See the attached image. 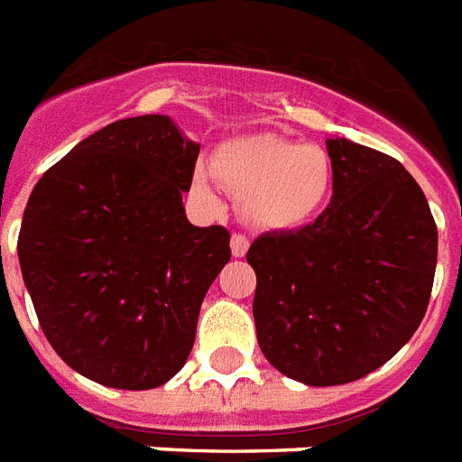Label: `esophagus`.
Returning <instances> with one entry per match:
<instances>
[{"label": "esophagus", "mask_w": 462, "mask_h": 462, "mask_svg": "<svg viewBox=\"0 0 462 462\" xmlns=\"http://www.w3.org/2000/svg\"><path fill=\"white\" fill-rule=\"evenodd\" d=\"M230 249H232V256L242 258L244 254L249 251V239L244 237V235H239V232H235L230 239Z\"/></svg>", "instance_id": "obj_1"}]
</instances>
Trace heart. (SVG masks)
I'll return each mask as SVG.
<instances>
[{
  "label": "heart",
  "instance_id": "heart-1",
  "mask_svg": "<svg viewBox=\"0 0 462 462\" xmlns=\"http://www.w3.org/2000/svg\"><path fill=\"white\" fill-rule=\"evenodd\" d=\"M213 175L242 199L246 220L265 230H294L328 206L335 161L318 144L256 133L220 146ZM192 192L211 199V172L204 166L194 168Z\"/></svg>",
  "mask_w": 462,
  "mask_h": 462
}]
</instances>
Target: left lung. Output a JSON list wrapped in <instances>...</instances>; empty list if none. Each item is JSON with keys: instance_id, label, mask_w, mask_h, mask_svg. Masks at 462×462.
Masks as SVG:
<instances>
[{"instance_id": "8db88e82", "label": "left lung", "mask_w": 462, "mask_h": 462, "mask_svg": "<svg viewBox=\"0 0 462 462\" xmlns=\"http://www.w3.org/2000/svg\"><path fill=\"white\" fill-rule=\"evenodd\" d=\"M329 206L249 246L258 346L309 387L361 380L399 354L425 318L437 223L413 175L387 153L328 140Z\"/></svg>"}]
</instances>
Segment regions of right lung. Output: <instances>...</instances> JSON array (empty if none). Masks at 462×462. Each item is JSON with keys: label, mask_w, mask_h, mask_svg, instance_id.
Listing matches in <instances>:
<instances>
[{"label": "right lung", "mask_w": 462, "mask_h": 462, "mask_svg": "<svg viewBox=\"0 0 462 462\" xmlns=\"http://www.w3.org/2000/svg\"><path fill=\"white\" fill-rule=\"evenodd\" d=\"M197 156L168 116L123 118L75 144L30 194L18 261L40 328L104 387L142 392L178 374L230 261V232L185 216Z\"/></svg>", "instance_id": "obj_1"}]
</instances>
